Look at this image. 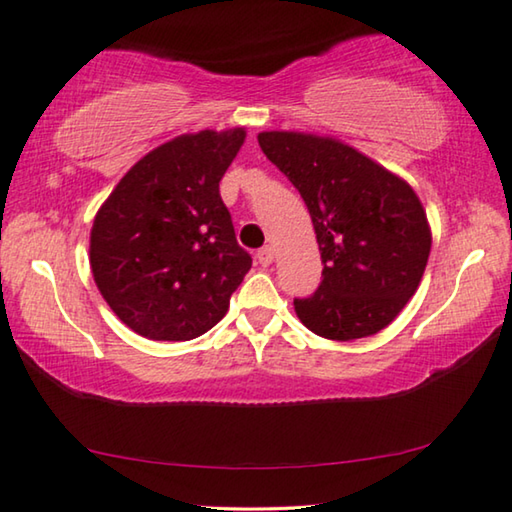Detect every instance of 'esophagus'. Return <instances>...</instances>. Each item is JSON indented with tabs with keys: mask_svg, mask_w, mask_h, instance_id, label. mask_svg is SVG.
I'll list each match as a JSON object with an SVG mask.
<instances>
[{
	"mask_svg": "<svg viewBox=\"0 0 512 512\" xmlns=\"http://www.w3.org/2000/svg\"><path fill=\"white\" fill-rule=\"evenodd\" d=\"M256 261H258V265L267 267V265H270V263L274 261V249H272V247H263V249H258Z\"/></svg>",
	"mask_w": 512,
	"mask_h": 512,
	"instance_id": "esophagus-1",
	"label": "esophagus"
}]
</instances>
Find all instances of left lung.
Wrapping results in <instances>:
<instances>
[{"mask_svg":"<svg viewBox=\"0 0 512 512\" xmlns=\"http://www.w3.org/2000/svg\"><path fill=\"white\" fill-rule=\"evenodd\" d=\"M258 144L309 208L322 281L295 311L313 334L355 341L377 334L419 288L430 229L419 196L371 157L336 139L261 132Z\"/></svg>","mask_w":512,"mask_h":512,"instance_id":"8db88e82","label":"left lung"}]
</instances>
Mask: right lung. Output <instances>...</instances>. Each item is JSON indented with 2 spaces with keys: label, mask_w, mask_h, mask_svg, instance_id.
Here are the masks:
<instances>
[{
  "label": "right lung",
  "mask_w": 512,
  "mask_h": 512,
  "mask_svg": "<svg viewBox=\"0 0 512 512\" xmlns=\"http://www.w3.org/2000/svg\"><path fill=\"white\" fill-rule=\"evenodd\" d=\"M245 130L183 135L121 178L91 229L96 286L132 332L190 341L217 325L251 267L219 180Z\"/></svg>",
  "instance_id": "add662e5"
}]
</instances>
